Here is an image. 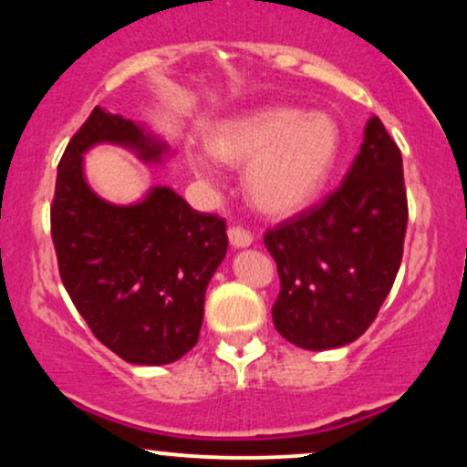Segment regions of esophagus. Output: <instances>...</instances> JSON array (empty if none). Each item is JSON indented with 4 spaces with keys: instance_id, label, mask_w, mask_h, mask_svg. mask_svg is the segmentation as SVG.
I'll return each instance as SVG.
<instances>
[{
    "instance_id": "1",
    "label": "esophagus",
    "mask_w": 467,
    "mask_h": 467,
    "mask_svg": "<svg viewBox=\"0 0 467 467\" xmlns=\"http://www.w3.org/2000/svg\"><path fill=\"white\" fill-rule=\"evenodd\" d=\"M227 235H229V243H232V246H235V249H244V246H251V243H254V235L243 227H232L227 232Z\"/></svg>"
}]
</instances>
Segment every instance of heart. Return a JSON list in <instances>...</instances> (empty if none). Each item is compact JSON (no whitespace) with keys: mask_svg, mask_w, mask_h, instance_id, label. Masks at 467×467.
<instances>
[{"mask_svg":"<svg viewBox=\"0 0 467 467\" xmlns=\"http://www.w3.org/2000/svg\"><path fill=\"white\" fill-rule=\"evenodd\" d=\"M207 148L229 166H244V194L257 212L293 216L326 188L341 133L330 115L271 107L224 119L207 135ZM192 170L212 177V161L190 152Z\"/></svg>","mask_w":467,"mask_h":467,"instance_id":"b5f03b06","label":"heart"}]
</instances>
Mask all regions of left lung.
<instances>
[{
  "mask_svg": "<svg viewBox=\"0 0 467 467\" xmlns=\"http://www.w3.org/2000/svg\"><path fill=\"white\" fill-rule=\"evenodd\" d=\"M407 223L402 152L374 115L341 188L265 235L282 288L275 330L312 352L356 341L396 282Z\"/></svg>",
  "mask_w": 467,
  "mask_h": 467,
  "instance_id": "obj_1",
  "label": "left lung"
}]
</instances>
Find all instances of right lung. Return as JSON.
I'll use <instances>...</instances> for the list:
<instances>
[{
    "mask_svg": "<svg viewBox=\"0 0 467 467\" xmlns=\"http://www.w3.org/2000/svg\"><path fill=\"white\" fill-rule=\"evenodd\" d=\"M98 144L163 161L168 146L144 126L96 107L58 163L52 240L76 310L126 363L168 365L199 341L207 284L227 254L224 221L201 213L174 190L113 205L89 188L82 155Z\"/></svg>",
    "mask_w": 467,
    "mask_h": 467,
    "instance_id": "right-lung-1",
    "label": "right lung"
}]
</instances>
